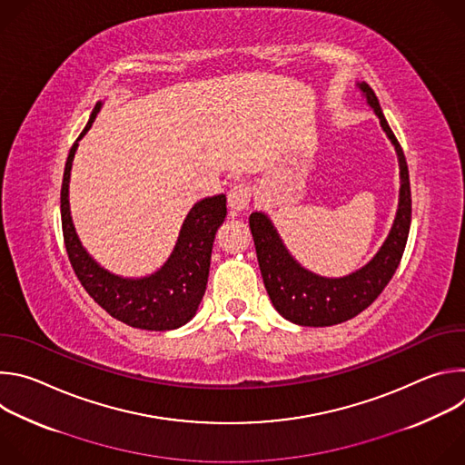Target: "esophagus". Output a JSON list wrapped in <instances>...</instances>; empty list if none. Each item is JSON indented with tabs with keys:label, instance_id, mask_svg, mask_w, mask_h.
<instances>
[{
	"label": "esophagus",
	"instance_id": "obj_1",
	"mask_svg": "<svg viewBox=\"0 0 465 465\" xmlns=\"http://www.w3.org/2000/svg\"><path fill=\"white\" fill-rule=\"evenodd\" d=\"M250 198H252V189L248 183L239 182V183L232 185L228 191V206H230L232 213L237 215L242 210H246L250 204Z\"/></svg>",
	"mask_w": 465,
	"mask_h": 465
}]
</instances>
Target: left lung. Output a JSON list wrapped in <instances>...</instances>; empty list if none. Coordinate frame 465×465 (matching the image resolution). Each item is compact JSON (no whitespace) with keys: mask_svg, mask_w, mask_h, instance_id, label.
Here are the masks:
<instances>
[{"mask_svg":"<svg viewBox=\"0 0 465 465\" xmlns=\"http://www.w3.org/2000/svg\"><path fill=\"white\" fill-rule=\"evenodd\" d=\"M357 86L377 114L382 130L395 147L401 171L400 206H397L393 226L375 257L362 269L344 278H323L303 269L289 253L267 215L253 212L248 219L264 289H267L276 311L298 325H335L370 307L400 267L411 232L412 194L403 149L382 115L375 92L366 83H359Z\"/></svg>","mask_w":465,"mask_h":465,"instance_id":"8db88e82","label":"left lung"}]
</instances>
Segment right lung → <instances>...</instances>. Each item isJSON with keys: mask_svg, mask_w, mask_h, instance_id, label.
Masks as SVG:
<instances>
[{"mask_svg": "<svg viewBox=\"0 0 465 465\" xmlns=\"http://www.w3.org/2000/svg\"><path fill=\"white\" fill-rule=\"evenodd\" d=\"M103 103H97L79 140L90 130ZM79 140L70 149L60 189V217L65 252L86 292L115 320L138 329L169 331L187 323L206 292L213 239L226 217V196L196 203L187 213L173 253L163 267L145 278H121L97 264L79 241L70 213V173Z\"/></svg>", "mask_w": 465, "mask_h": 465, "instance_id": "right-lung-1", "label": "right lung"}]
</instances>
